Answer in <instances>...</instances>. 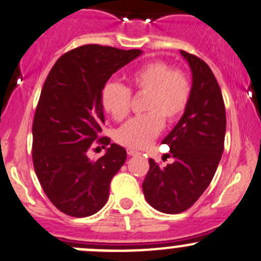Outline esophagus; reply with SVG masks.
I'll return each instance as SVG.
<instances>
[{"label": "esophagus", "instance_id": "34e87169", "mask_svg": "<svg viewBox=\"0 0 261 261\" xmlns=\"http://www.w3.org/2000/svg\"><path fill=\"white\" fill-rule=\"evenodd\" d=\"M126 152H128V155H129V156L141 155L140 151H136V150H133V148H128V150H126Z\"/></svg>", "mask_w": 261, "mask_h": 261}]
</instances>
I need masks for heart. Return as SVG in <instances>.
Returning <instances> with one entry per match:
<instances>
[{
	"label": "heart",
	"instance_id": "obj_1",
	"mask_svg": "<svg viewBox=\"0 0 261 261\" xmlns=\"http://www.w3.org/2000/svg\"><path fill=\"white\" fill-rule=\"evenodd\" d=\"M132 92L145 96L143 115L133 118L116 130L115 141L129 148H145L160 133L165 123L177 121L191 98V82L180 69H172L165 61H150L129 75V88L109 82L102 89V106L113 119L126 118L132 106Z\"/></svg>",
	"mask_w": 261,
	"mask_h": 261
}]
</instances>
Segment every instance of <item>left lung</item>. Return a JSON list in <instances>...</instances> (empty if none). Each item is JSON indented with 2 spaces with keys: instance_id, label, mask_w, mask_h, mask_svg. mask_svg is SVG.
Listing matches in <instances>:
<instances>
[{
  "instance_id": "1",
  "label": "left lung",
  "mask_w": 261,
  "mask_h": 261,
  "mask_svg": "<svg viewBox=\"0 0 261 261\" xmlns=\"http://www.w3.org/2000/svg\"><path fill=\"white\" fill-rule=\"evenodd\" d=\"M192 71L191 98L185 114L163 140L174 158L163 166L148 160L142 190L153 209L178 214L190 209L212 182L224 150L225 108L212 69L200 58L180 51Z\"/></svg>"
}]
</instances>
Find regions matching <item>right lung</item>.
<instances>
[{
	"instance_id": "obj_1",
	"label": "right lung",
	"mask_w": 261,
	"mask_h": 261,
	"mask_svg": "<svg viewBox=\"0 0 261 261\" xmlns=\"http://www.w3.org/2000/svg\"><path fill=\"white\" fill-rule=\"evenodd\" d=\"M140 55L141 49L84 44L59 58L44 81L32 128V158L44 193L64 214L89 217L108 201L126 151L111 143L97 160L87 153L96 143H110L101 136L106 82Z\"/></svg>"
}]
</instances>
